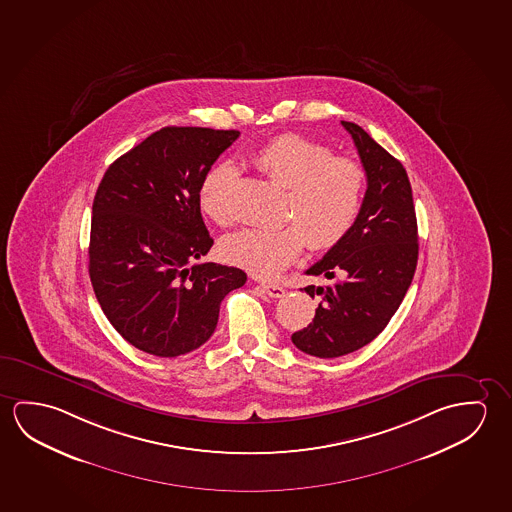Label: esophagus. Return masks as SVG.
I'll list each match as a JSON object with an SVG mask.
<instances>
[{
	"label": "esophagus",
	"instance_id": "obj_1",
	"mask_svg": "<svg viewBox=\"0 0 512 512\" xmlns=\"http://www.w3.org/2000/svg\"><path fill=\"white\" fill-rule=\"evenodd\" d=\"M260 288L263 292L267 293L268 297H272V299H279V297H283L284 295V288L283 286H279V284L261 283Z\"/></svg>",
	"mask_w": 512,
	"mask_h": 512
}]
</instances>
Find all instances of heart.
I'll return each mask as SVG.
<instances>
[{
	"instance_id": "1",
	"label": "heart",
	"mask_w": 512,
	"mask_h": 512,
	"mask_svg": "<svg viewBox=\"0 0 512 512\" xmlns=\"http://www.w3.org/2000/svg\"><path fill=\"white\" fill-rule=\"evenodd\" d=\"M252 163L286 190L281 228H247L220 242L222 258L258 277H274L302 251L338 244L349 233L365 194V171L347 156L311 138L283 133L252 155ZM236 178L231 162L217 163L199 187V206L217 226L231 222L229 190Z\"/></svg>"
}]
</instances>
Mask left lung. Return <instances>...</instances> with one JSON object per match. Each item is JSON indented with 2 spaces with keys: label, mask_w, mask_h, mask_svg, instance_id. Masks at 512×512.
<instances>
[{
  "label": "left lung",
  "mask_w": 512,
  "mask_h": 512,
  "mask_svg": "<svg viewBox=\"0 0 512 512\" xmlns=\"http://www.w3.org/2000/svg\"><path fill=\"white\" fill-rule=\"evenodd\" d=\"M341 124L365 169V199L349 233L306 270L340 279L304 288L322 301L313 322L292 334L297 349L324 359L350 354L382 333L404 301L418 261L413 190L404 165L361 126Z\"/></svg>",
  "instance_id": "1"
}]
</instances>
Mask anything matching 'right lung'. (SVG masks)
<instances>
[{
  "mask_svg": "<svg viewBox=\"0 0 512 512\" xmlns=\"http://www.w3.org/2000/svg\"><path fill=\"white\" fill-rule=\"evenodd\" d=\"M240 131L167 126L117 158L92 204L89 274L99 306L133 347L158 357L199 349L220 302L247 274L194 263L213 245L199 187Z\"/></svg>",
  "mask_w": 512,
  "mask_h": 512,
  "instance_id": "add662e5",
  "label": "right lung"
}]
</instances>
